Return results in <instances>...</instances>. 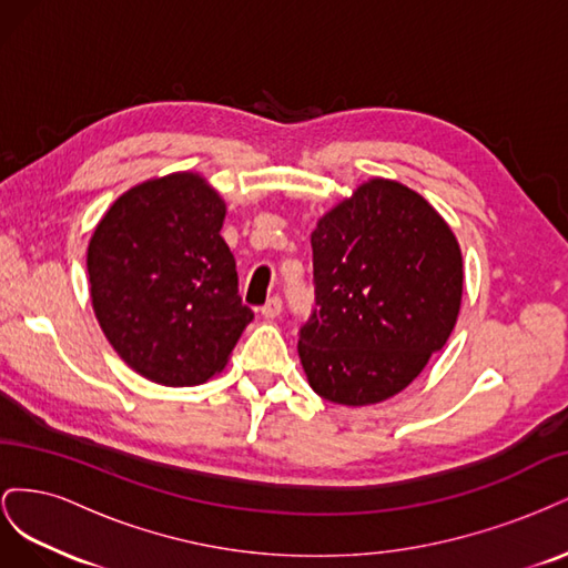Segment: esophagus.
Masks as SVG:
<instances>
[{"instance_id":"esophagus-1","label":"esophagus","mask_w":568,"mask_h":568,"mask_svg":"<svg viewBox=\"0 0 568 568\" xmlns=\"http://www.w3.org/2000/svg\"><path fill=\"white\" fill-rule=\"evenodd\" d=\"M280 313H282V298H280V296H272V298L261 307V315H263L265 320L280 317Z\"/></svg>"}]
</instances>
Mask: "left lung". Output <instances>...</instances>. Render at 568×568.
<instances>
[{"mask_svg":"<svg viewBox=\"0 0 568 568\" xmlns=\"http://www.w3.org/2000/svg\"><path fill=\"white\" fill-rule=\"evenodd\" d=\"M315 313L301 365L324 400L393 398L450 338L462 307V251L415 189L372 178L326 211L311 234Z\"/></svg>","mask_w":568,"mask_h":568,"instance_id":"left-lung-1","label":"left lung"}]
</instances>
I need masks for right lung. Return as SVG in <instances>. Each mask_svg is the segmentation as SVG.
<instances>
[{
  "mask_svg": "<svg viewBox=\"0 0 568 568\" xmlns=\"http://www.w3.org/2000/svg\"><path fill=\"white\" fill-rule=\"evenodd\" d=\"M227 203L199 173L134 184L97 222L90 298L128 367L163 386H199L225 369L253 311L220 236Z\"/></svg>",
  "mask_w": 568,
  "mask_h": 568,
  "instance_id": "right-lung-1",
  "label": "right lung"
}]
</instances>
